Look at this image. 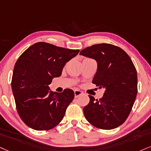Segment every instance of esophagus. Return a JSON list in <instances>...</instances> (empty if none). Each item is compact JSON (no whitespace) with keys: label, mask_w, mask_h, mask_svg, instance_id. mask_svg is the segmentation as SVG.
<instances>
[{"label":"esophagus","mask_w":151,"mask_h":151,"mask_svg":"<svg viewBox=\"0 0 151 151\" xmlns=\"http://www.w3.org/2000/svg\"><path fill=\"white\" fill-rule=\"evenodd\" d=\"M82 94H83V92H81V90H74V94H75V97H78V96L81 95Z\"/></svg>","instance_id":"esophagus-1"}]
</instances>
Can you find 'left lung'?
<instances>
[{"mask_svg": "<svg viewBox=\"0 0 151 151\" xmlns=\"http://www.w3.org/2000/svg\"><path fill=\"white\" fill-rule=\"evenodd\" d=\"M80 55L95 59L97 70L92 83L105 89L103 97L83 109L85 118L101 129H112L127 120L137 94V73L123 50L111 44H96L81 50Z\"/></svg>", "mask_w": 151, "mask_h": 151, "instance_id": "left-lung-1", "label": "left lung"}]
</instances>
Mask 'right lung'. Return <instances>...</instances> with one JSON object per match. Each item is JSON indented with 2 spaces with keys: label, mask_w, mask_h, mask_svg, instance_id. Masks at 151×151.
I'll use <instances>...</instances> for the list:
<instances>
[{
  "label": "right lung",
  "mask_w": 151,
  "mask_h": 151,
  "mask_svg": "<svg viewBox=\"0 0 151 151\" xmlns=\"http://www.w3.org/2000/svg\"><path fill=\"white\" fill-rule=\"evenodd\" d=\"M79 52L39 42L19 57L11 85L18 114L28 127L49 130L62 120L73 100L74 92L65 89L61 93L54 92L49 85L54 78L61 75L66 62Z\"/></svg>",
  "instance_id": "1"
}]
</instances>
